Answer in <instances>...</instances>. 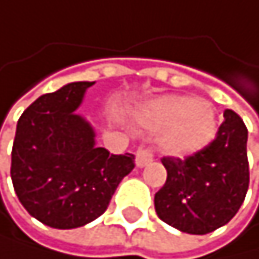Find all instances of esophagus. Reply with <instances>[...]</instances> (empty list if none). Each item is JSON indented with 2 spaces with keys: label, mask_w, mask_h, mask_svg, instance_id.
Returning <instances> with one entry per match:
<instances>
[{
  "label": "esophagus",
  "mask_w": 259,
  "mask_h": 259,
  "mask_svg": "<svg viewBox=\"0 0 259 259\" xmlns=\"http://www.w3.org/2000/svg\"><path fill=\"white\" fill-rule=\"evenodd\" d=\"M154 155L149 149H146V147H139V149L136 151V165L139 168H143L146 165H149V163L152 162Z\"/></svg>",
  "instance_id": "obj_1"
}]
</instances>
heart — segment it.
Instances as JSON below:
<instances>
[{
    "instance_id": "1",
    "label": "heart",
    "mask_w": 259,
    "mask_h": 259,
    "mask_svg": "<svg viewBox=\"0 0 259 259\" xmlns=\"http://www.w3.org/2000/svg\"><path fill=\"white\" fill-rule=\"evenodd\" d=\"M138 120L159 133V147L174 157L196 154L214 139L218 118L206 102L190 96H162L141 108Z\"/></svg>"
}]
</instances>
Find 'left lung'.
<instances>
[{"label":"left lung","instance_id":"left-lung-1","mask_svg":"<svg viewBox=\"0 0 259 259\" xmlns=\"http://www.w3.org/2000/svg\"><path fill=\"white\" fill-rule=\"evenodd\" d=\"M245 123L226 110L218 136L186 159L163 157L167 182L155 193L159 218L180 232L204 235L234 218L250 183Z\"/></svg>","mask_w":259,"mask_h":259}]
</instances>
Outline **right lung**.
<instances>
[{
	"instance_id": "1",
	"label": "right lung",
	"mask_w": 259,
	"mask_h": 259,
	"mask_svg": "<svg viewBox=\"0 0 259 259\" xmlns=\"http://www.w3.org/2000/svg\"><path fill=\"white\" fill-rule=\"evenodd\" d=\"M94 82H69L38 97L17 121L11 154L14 191L27 212L53 229H76L108 207L135 155L96 146V130L76 110Z\"/></svg>"
}]
</instances>
